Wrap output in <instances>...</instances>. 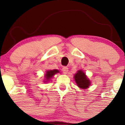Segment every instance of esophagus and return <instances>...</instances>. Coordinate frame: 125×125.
Segmentation results:
<instances>
[{
	"mask_svg": "<svg viewBox=\"0 0 125 125\" xmlns=\"http://www.w3.org/2000/svg\"><path fill=\"white\" fill-rule=\"evenodd\" d=\"M62 71H63V73L64 74H66L67 73V72H68V68H67V67H63L62 68Z\"/></svg>",
	"mask_w": 125,
	"mask_h": 125,
	"instance_id": "obj_1",
	"label": "esophagus"
}]
</instances>
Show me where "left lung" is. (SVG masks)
<instances>
[{
    "mask_svg": "<svg viewBox=\"0 0 125 125\" xmlns=\"http://www.w3.org/2000/svg\"><path fill=\"white\" fill-rule=\"evenodd\" d=\"M74 80L77 86L82 89H86L89 86L90 82L89 80L82 71H79L74 75Z\"/></svg>",
    "mask_w": 125,
    "mask_h": 125,
    "instance_id": "obj_1",
    "label": "left lung"
}]
</instances>
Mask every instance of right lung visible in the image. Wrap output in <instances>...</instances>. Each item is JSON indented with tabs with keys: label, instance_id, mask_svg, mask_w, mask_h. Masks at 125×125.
Masks as SVG:
<instances>
[{
	"label": "right lung",
	"instance_id": "right-lung-1",
	"mask_svg": "<svg viewBox=\"0 0 125 125\" xmlns=\"http://www.w3.org/2000/svg\"><path fill=\"white\" fill-rule=\"evenodd\" d=\"M59 72V71H58V70H51V71H48L46 72V73L45 74V79L46 81H49V79L52 77L53 76L57 73ZM46 82V81H44Z\"/></svg>",
	"mask_w": 125,
	"mask_h": 125
}]
</instances>
